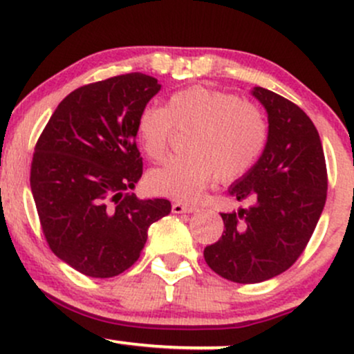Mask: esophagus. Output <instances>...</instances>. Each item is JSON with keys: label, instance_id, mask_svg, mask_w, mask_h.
I'll return each instance as SVG.
<instances>
[{"label": "esophagus", "instance_id": "34e87169", "mask_svg": "<svg viewBox=\"0 0 354 354\" xmlns=\"http://www.w3.org/2000/svg\"><path fill=\"white\" fill-rule=\"evenodd\" d=\"M172 212L174 214H190V212H194V207L184 205V204H182V202H174V204H172Z\"/></svg>", "mask_w": 354, "mask_h": 354}]
</instances>
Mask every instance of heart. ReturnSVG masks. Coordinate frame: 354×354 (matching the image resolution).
Returning <instances> with one entry per match:
<instances>
[{
    "label": "heart",
    "mask_w": 354,
    "mask_h": 354,
    "mask_svg": "<svg viewBox=\"0 0 354 354\" xmlns=\"http://www.w3.org/2000/svg\"><path fill=\"white\" fill-rule=\"evenodd\" d=\"M177 129H192L182 156H174L149 174L156 194L194 202L219 174L236 180L249 172L268 144L263 112L229 91L204 86L176 91L165 109L147 105L137 118V138L152 160H160Z\"/></svg>",
    "instance_id": "heart-1"
}]
</instances>
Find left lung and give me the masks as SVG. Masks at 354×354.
I'll return each instance as SVG.
<instances>
[{
  "mask_svg": "<svg viewBox=\"0 0 354 354\" xmlns=\"http://www.w3.org/2000/svg\"><path fill=\"white\" fill-rule=\"evenodd\" d=\"M251 93L268 112V144L257 164L229 187L248 209L221 214L224 232L204 249L205 263L224 279L256 284L284 272L311 239L324 209L328 172L311 118L271 90Z\"/></svg>",
  "mask_w": 354,
  "mask_h": 354,
  "instance_id": "left-lung-1",
  "label": "left lung"
}]
</instances>
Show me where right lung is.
Segmentation results:
<instances>
[{
	"instance_id": "right-lung-1",
	"label": "right lung",
	"mask_w": 354,
	"mask_h": 354,
	"mask_svg": "<svg viewBox=\"0 0 354 354\" xmlns=\"http://www.w3.org/2000/svg\"><path fill=\"white\" fill-rule=\"evenodd\" d=\"M160 90L157 78L127 73L66 95L39 135L30 185L55 256L90 277H113L140 257L167 198L140 201L137 118Z\"/></svg>"
}]
</instances>
